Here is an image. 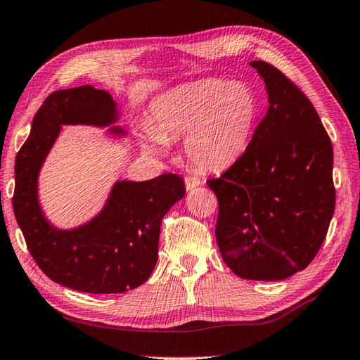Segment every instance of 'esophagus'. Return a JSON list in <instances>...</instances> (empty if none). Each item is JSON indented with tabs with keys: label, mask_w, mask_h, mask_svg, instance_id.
Masks as SVG:
<instances>
[{
	"label": "esophagus",
	"mask_w": 360,
	"mask_h": 360,
	"mask_svg": "<svg viewBox=\"0 0 360 360\" xmlns=\"http://www.w3.org/2000/svg\"><path fill=\"white\" fill-rule=\"evenodd\" d=\"M199 185H202L200 179H198V177H193V175H188V177H185V186H186L188 191H191V189L198 188Z\"/></svg>",
	"instance_id": "esophagus-1"
}]
</instances>
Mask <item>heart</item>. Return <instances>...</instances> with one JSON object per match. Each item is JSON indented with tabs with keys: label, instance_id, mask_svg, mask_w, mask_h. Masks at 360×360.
I'll list each match as a JSON object with an SVG mask.
<instances>
[{
	"label": "heart",
	"instance_id": "b5f03b06",
	"mask_svg": "<svg viewBox=\"0 0 360 360\" xmlns=\"http://www.w3.org/2000/svg\"><path fill=\"white\" fill-rule=\"evenodd\" d=\"M260 114V100L244 81L205 78L172 87L153 101L152 124L142 125L148 152L166 153L183 139L194 165L210 171L232 166L248 150Z\"/></svg>",
	"mask_w": 360,
	"mask_h": 360
}]
</instances>
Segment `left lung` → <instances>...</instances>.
<instances>
[{
	"label": "left lung",
	"instance_id": "1",
	"mask_svg": "<svg viewBox=\"0 0 360 360\" xmlns=\"http://www.w3.org/2000/svg\"><path fill=\"white\" fill-rule=\"evenodd\" d=\"M269 108L248 150L207 185L219 202L222 260L250 281H282L315 259L335 208L334 152L314 105L274 65L252 60Z\"/></svg>",
	"mask_w": 360,
	"mask_h": 360
}]
</instances>
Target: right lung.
<instances>
[{
  "label": "right lung",
  "instance_id": "add662e5",
  "mask_svg": "<svg viewBox=\"0 0 360 360\" xmlns=\"http://www.w3.org/2000/svg\"><path fill=\"white\" fill-rule=\"evenodd\" d=\"M117 120V105L106 91L89 84L56 91L39 108L15 158L12 207L32 259L53 282L84 293H124L142 285L158 260L162 216L186 193L175 174L122 180L89 222L70 230L50 224L40 208L37 181L60 127H110ZM110 133L125 134L119 127Z\"/></svg>",
  "mask_w": 360,
  "mask_h": 360
}]
</instances>
